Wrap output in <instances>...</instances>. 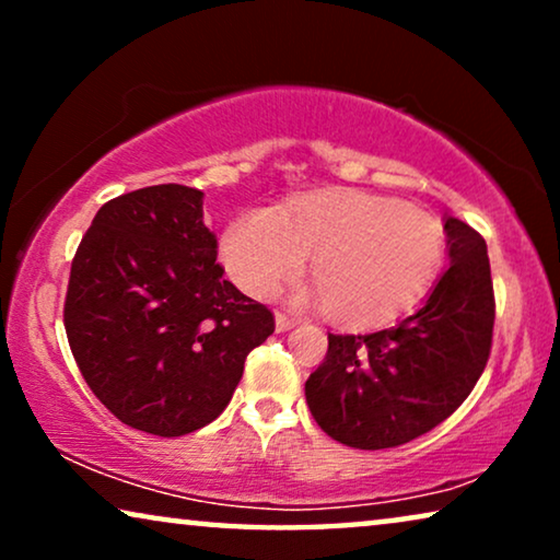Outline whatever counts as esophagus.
<instances>
[{
	"label": "esophagus",
	"mask_w": 560,
	"mask_h": 560,
	"mask_svg": "<svg viewBox=\"0 0 560 560\" xmlns=\"http://www.w3.org/2000/svg\"><path fill=\"white\" fill-rule=\"evenodd\" d=\"M293 326H298L295 318L285 316V313H275V328H278L280 334H282V331H290V328H293Z\"/></svg>",
	"instance_id": "1"
}]
</instances>
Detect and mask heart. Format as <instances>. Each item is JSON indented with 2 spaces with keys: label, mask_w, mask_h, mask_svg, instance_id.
Returning <instances> with one entry per match:
<instances>
[{
  "label": "heart",
  "mask_w": 560,
  "mask_h": 560,
  "mask_svg": "<svg viewBox=\"0 0 560 560\" xmlns=\"http://www.w3.org/2000/svg\"><path fill=\"white\" fill-rule=\"evenodd\" d=\"M301 298L347 326L387 324L416 305L443 259V229L425 211L357 188L324 190L275 209H247L221 236V259L244 293L270 298L303 272Z\"/></svg>",
  "instance_id": "heart-1"
}]
</instances>
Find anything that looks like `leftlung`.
<instances>
[{
    "instance_id": "1",
    "label": "left lung",
    "mask_w": 560,
    "mask_h": 560,
    "mask_svg": "<svg viewBox=\"0 0 560 560\" xmlns=\"http://www.w3.org/2000/svg\"><path fill=\"white\" fill-rule=\"evenodd\" d=\"M448 267L425 303L372 334H328L305 402L334 441L377 451L433 431L462 405L492 349L494 293L487 242L443 219Z\"/></svg>"
}]
</instances>
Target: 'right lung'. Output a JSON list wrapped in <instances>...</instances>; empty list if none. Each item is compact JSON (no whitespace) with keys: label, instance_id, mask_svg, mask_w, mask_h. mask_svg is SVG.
<instances>
[{"label":"right lung","instance_id":"1","mask_svg":"<svg viewBox=\"0 0 560 560\" xmlns=\"http://www.w3.org/2000/svg\"><path fill=\"white\" fill-rule=\"evenodd\" d=\"M203 194L163 183L104 203L79 244L66 295L75 364L121 423L194 433L232 400L272 313L224 280Z\"/></svg>","mask_w":560,"mask_h":560}]
</instances>
